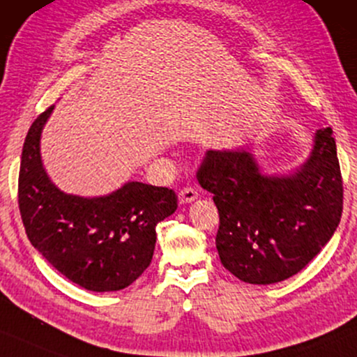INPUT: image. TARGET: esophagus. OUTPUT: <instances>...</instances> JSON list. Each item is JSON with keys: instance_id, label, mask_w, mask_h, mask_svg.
I'll return each instance as SVG.
<instances>
[{"instance_id": "obj_1", "label": "esophagus", "mask_w": 357, "mask_h": 357, "mask_svg": "<svg viewBox=\"0 0 357 357\" xmlns=\"http://www.w3.org/2000/svg\"><path fill=\"white\" fill-rule=\"evenodd\" d=\"M197 190H194L192 188H184L183 190L179 192V204H190L194 202L195 199H197Z\"/></svg>"}]
</instances>
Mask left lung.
Here are the masks:
<instances>
[{
	"instance_id": "left-lung-1",
	"label": "left lung",
	"mask_w": 357,
	"mask_h": 357,
	"mask_svg": "<svg viewBox=\"0 0 357 357\" xmlns=\"http://www.w3.org/2000/svg\"><path fill=\"white\" fill-rule=\"evenodd\" d=\"M197 179L218 208L223 267L250 284L301 272L333 236L343 210L331 128L315 130L309 157L288 173H265L249 147L210 149Z\"/></svg>"
}]
</instances>
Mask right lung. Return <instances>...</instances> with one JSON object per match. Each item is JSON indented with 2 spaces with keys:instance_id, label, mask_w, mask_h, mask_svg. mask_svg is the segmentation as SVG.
<instances>
[{
  "instance_id": "1",
  "label": "right lung",
  "mask_w": 357,
  "mask_h": 357,
  "mask_svg": "<svg viewBox=\"0 0 357 357\" xmlns=\"http://www.w3.org/2000/svg\"><path fill=\"white\" fill-rule=\"evenodd\" d=\"M53 109L35 119L22 149L19 208L27 238L73 283L95 293L128 288L152 262L155 228L178 208L176 194L139 181L97 197L64 192L40 152Z\"/></svg>"
}]
</instances>
